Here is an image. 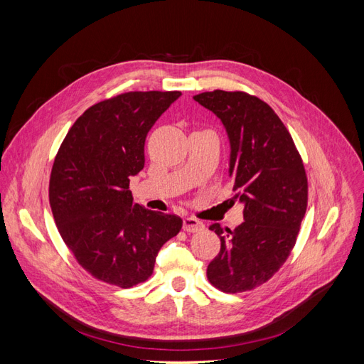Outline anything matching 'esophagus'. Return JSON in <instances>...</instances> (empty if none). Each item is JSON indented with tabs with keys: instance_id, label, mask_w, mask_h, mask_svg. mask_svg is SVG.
<instances>
[{
	"instance_id": "esophagus-1",
	"label": "esophagus",
	"mask_w": 364,
	"mask_h": 364,
	"mask_svg": "<svg viewBox=\"0 0 364 364\" xmlns=\"http://www.w3.org/2000/svg\"><path fill=\"white\" fill-rule=\"evenodd\" d=\"M203 229H205V225L200 222V220H197L194 217L183 218V230H186V232H200Z\"/></svg>"
}]
</instances>
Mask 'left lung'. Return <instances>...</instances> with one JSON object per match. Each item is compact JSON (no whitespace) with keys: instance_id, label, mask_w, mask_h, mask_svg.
<instances>
[{"instance_id":"8db88e82","label":"left lung","mask_w":364,"mask_h":364,"mask_svg":"<svg viewBox=\"0 0 364 364\" xmlns=\"http://www.w3.org/2000/svg\"><path fill=\"white\" fill-rule=\"evenodd\" d=\"M194 100L222 121L230 142L229 176L245 205L234 230L218 223V255L206 274L225 293L253 290L289 258L306 211L308 181L293 138L273 109L241 91L202 92Z\"/></svg>"}]
</instances>
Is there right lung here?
Wrapping results in <instances>:
<instances>
[{
  "label": "right lung",
  "instance_id": "1",
  "mask_svg": "<svg viewBox=\"0 0 364 364\" xmlns=\"http://www.w3.org/2000/svg\"><path fill=\"white\" fill-rule=\"evenodd\" d=\"M182 94L126 92L91 106L60 144L50 206L65 245L98 281L130 289L147 281L182 218L134 203L132 176L144 168L149 130Z\"/></svg>",
  "mask_w": 364,
  "mask_h": 364
}]
</instances>
